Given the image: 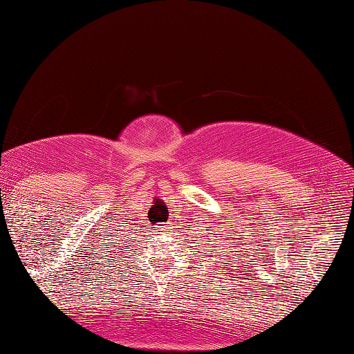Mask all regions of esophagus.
<instances>
[{
  "mask_svg": "<svg viewBox=\"0 0 354 354\" xmlns=\"http://www.w3.org/2000/svg\"><path fill=\"white\" fill-rule=\"evenodd\" d=\"M156 232H158V233H162V232H165V225H164V224H161V225H156Z\"/></svg>",
  "mask_w": 354,
  "mask_h": 354,
  "instance_id": "obj_1",
  "label": "esophagus"
}]
</instances>
